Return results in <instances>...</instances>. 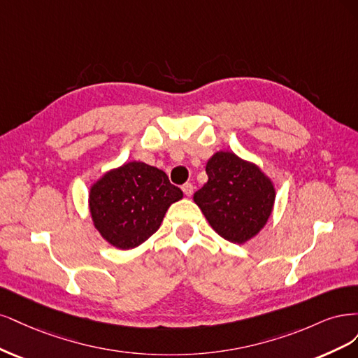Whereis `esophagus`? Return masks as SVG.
<instances>
[{
  "label": "esophagus",
  "mask_w": 358,
  "mask_h": 358,
  "mask_svg": "<svg viewBox=\"0 0 358 358\" xmlns=\"http://www.w3.org/2000/svg\"><path fill=\"white\" fill-rule=\"evenodd\" d=\"M182 189V192H184V194H186V196H189V198H190V196L193 194V184L192 182H186V184H184V186L181 187Z\"/></svg>",
  "instance_id": "esophagus-1"
}]
</instances>
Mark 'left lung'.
<instances>
[{"mask_svg": "<svg viewBox=\"0 0 358 358\" xmlns=\"http://www.w3.org/2000/svg\"><path fill=\"white\" fill-rule=\"evenodd\" d=\"M208 181L193 201L222 238L244 244L268 223L273 210L275 187L255 164L232 152H217L206 164Z\"/></svg>", "mask_w": 358, "mask_h": 358, "instance_id": "obj_1", "label": "left lung"}]
</instances>
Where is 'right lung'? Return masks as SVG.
I'll return each mask as SVG.
<instances>
[{"mask_svg": "<svg viewBox=\"0 0 358 358\" xmlns=\"http://www.w3.org/2000/svg\"><path fill=\"white\" fill-rule=\"evenodd\" d=\"M182 199L162 169L128 162L90 186L89 210L95 229L119 250L141 245L160 227L169 206Z\"/></svg>", "mask_w": 358, "mask_h": 358, "instance_id": "right-lung-1", "label": "right lung"}]
</instances>
